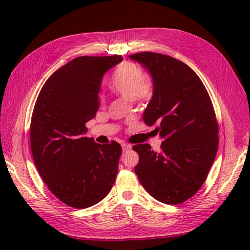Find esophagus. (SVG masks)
Wrapping results in <instances>:
<instances>
[{
    "label": "esophagus",
    "mask_w": 250,
    "mask_h": 250,
    "mask_svg": "<svg viewBox=\"0 0 250 250\" xmlns=\"http://www.w3.org/2000/svg\"><path fill=\"white\" fill-rule=\"evenodd\" d=\"M121 147H122L123 152H126V151H127L128 149H130V146L127 145V144H122V145H121Z\"/></svg>",
    "instance_id": "34e87169"
}]
</instances>
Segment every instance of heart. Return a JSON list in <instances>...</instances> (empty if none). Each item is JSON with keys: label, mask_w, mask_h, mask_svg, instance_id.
I'll return each mask as SVG.
<instances>
[{"label": "heart", "mask_w": 250, "mask_h": 250, "mask_svg": "<svg viewBox=\"0 0 250 250\" xmlns=\"http://www.w3.org/2000/svg\"><path fill=\"white\" fill-rule=\"evenodd\" d=\"M110 88L126 100H148L153 94V83L146 78L143 69L137 63L125 62L113 72ZM104 99L101 98V104Z\"/></svg>", "instance_id": "obj_1"}]
</instances>
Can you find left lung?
Masks as SVG:
<instances>
[{"instance_id":"8db88e82","label":"left lung","mask_w":250,"mask_h":250,"mask_svg":"<svg viewBox=\"0 0 250 250\" xmlns=\"http://www.w3.org/2000/svg\"><path fill=\"white\" fill-rule=\"evenodd\" d=\"M146 69L153 95L143 120L155 128L160 151L149 144L133 146L140 183L156 200L178 204L191 198L206 180L218 150V125L206 86L190 66L168 55L141 52L129 55Z\"/></svg>"}]
</instances>
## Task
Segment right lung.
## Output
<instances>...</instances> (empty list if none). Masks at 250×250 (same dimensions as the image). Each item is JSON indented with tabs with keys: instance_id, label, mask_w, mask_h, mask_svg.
<instances>
[{
	"instance_id": "add662e5",
	"label": "right lung",
	"mask_w": 250,
	"mask_h": 250,
	"mask_svg": "<svg viewBox=\"0 0 250 250\" xmlns=\"http://www.w3.org/2000/svg\"><path fill=\"white\" fill-rule=\"evenodd\" d=\"M122 60L121 55L74 58L51 75L35 102L33 160L49 190L69 207L95 206L116 181L122 148L85 137V123L99 109L104 74Z\"/></svg>"
}]
</instances>
